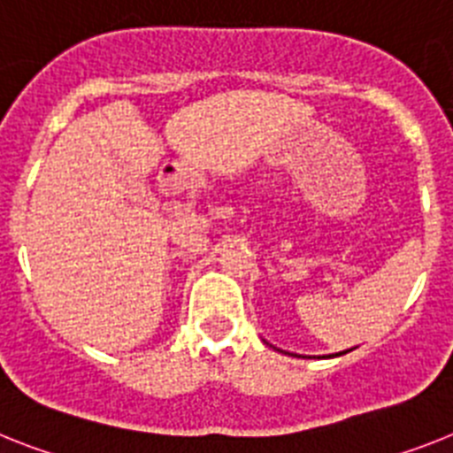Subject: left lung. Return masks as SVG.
Returning <instances> with one entry per match:
<instances>
[{
    "label": "left lung",
    "instance_id": "8db88e82",
    "mask_svg": "<svg viewBox=\"0 0 453 453\" xmlns=\"http://www.w3.org/2000/svg\"><path fill=\"white\" fill-rule=\"evenodd\" d=\"M345 352H349V349H343V352H336V355H329V357H341V355H345Z\"/></svg>",
    "mask_w": 453,
    "mask_h": 453
}]
</instances>
